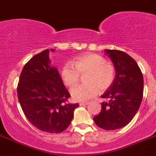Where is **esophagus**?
Returning a JSON list of instances; mask_svg holds the SVG:
<instances>
[{"instance_id":"34e87169","label":"esophagus","mask_w":156,"mask_h":156,"mask_svg":"<svg viewBox=\"0 0 156 156\" xmlns=\"http://www.w3.org/2000/svg\"><path fill=\"white\" fill-rule=\"evenodd\" d=\"M88 103H87V102H82V103H80L79 105H80V106H86V105H87Z\"/></svg>"}]
</instances>
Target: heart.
<instances>
[{
    "label": "heart",
    "instance_id": "b5f03b06",
    "mask_svg": "<svg viewBox=\"0 0 156 156\" xmlns=\"http://www.w3.org/2000/svg\"><path fill=\"white\" fill-rule=\"evenodd\" d=\"M66 63L61 70V78L65 85L74 87L78 84L81 75H85V84L71 90V95L76 102L86 101L100 92H105L112 87L115 79V69L112 63L101 55L89 53L75 58Z\"/></svg>",
    "mask_w": 156,
    "mask_h": 156
}]
</instances>
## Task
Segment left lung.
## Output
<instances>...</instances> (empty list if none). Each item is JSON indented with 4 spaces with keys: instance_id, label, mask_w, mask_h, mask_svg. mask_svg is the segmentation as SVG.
Instances as JSON below:
<instances>
[{
    "instance_id": "1",
    "label": "left lung",
    "mask_w": 156,
    "mask_h": 156,
    "mask_svg": "<svg viewBox=\"0 0 156 156\" xmlns=\"http://www.w3.org/2000/svg\"><path fill=\"white\" fill-rule=\"evenodd\" d=\"M114 64L115 79L101 96L108 102L101 103V112L94 117L96 125L111 130L126 126L140 106L144 94V78L136 61L123 51L105 50Z\"/></svg>"
}]
</instances>
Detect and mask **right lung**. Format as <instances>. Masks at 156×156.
<instances>
[{"mask_svg":"<svg viewBox=\"0 0 156 156\" xmlns=\"http://www.w3.org/2000/svg\"><path fill=\"white\" fill-rule=\"evenodd\" d=\"M53 51V50H51ZM45 50L24 66L17 86L22 109L30 123L41 131L61 133L70 125L78 103H68L70 94L58 70L50 65Z\"/></svg>","mask_w":156,"mask_h":156,"instance_id":"1","label":"right lung"}]
</instances>
